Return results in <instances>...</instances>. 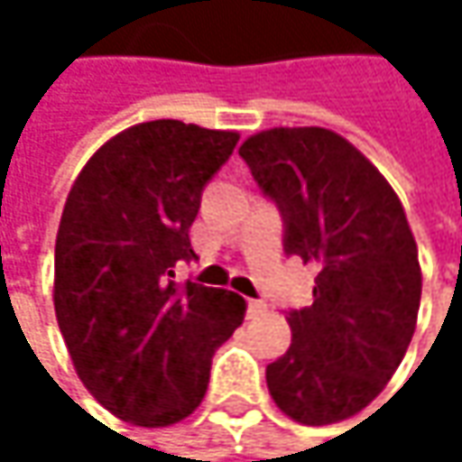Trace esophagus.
<instances>
[{
	"instance_id": "34e87169",
	"label": "esophagus",
	"mask_w": 462,
	"mask_h": 462,
	"mask_svg": "<svg viewBox=\"0 0 462 462\" xmlns=\"http://www.w3.org/2000/svg\"><path fill=\"white\" fill-rule=\"evenodd\" d=\"M245 310H248V316H259V313H264V310H267V305H264L262 300H248Z\"/></svg>"
}]
</instances>
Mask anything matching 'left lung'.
<instances>
[{
	"label": "left lung",
	"mask_w": 462,
	"mask_h": 462,
	"mask_svg": "<svg viewBox=\"0 0 462 462\" xmlns=\"http://www.w3.org/2000/svg\"><path fill=\"white\" fill-rule=\"evenodd\" d=\"M283 219V251L319 267L313 305L289 310L291 347L267 366L281 412L328 425L361 412L399 369L420 308L407 214L380 171L326 128H273L240 146Z\"/></svg>",
	"instance_id": "left-lung-1"
}]
</instances>
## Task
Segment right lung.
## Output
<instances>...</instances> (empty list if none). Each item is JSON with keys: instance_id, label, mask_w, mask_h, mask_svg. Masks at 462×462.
I'll list each match as a JSON object with an SVG mask.
<instances>
[{"instance_id": "obj_1", "label": "right lung", "mask_w": 462, "mask_h": 462, "mask_svg": "<svg viewBox=\"0 0 462 462\" xmlns=\"http://www.w3.org/2000/svg\"><path fill=\"white\" fill-rule=\"evenodd\" d=\"M232 131L181 120L109 139L77 176L55 237V319L85 388L112 415L162 428L192 415L211 358L243 323L235 291L173 281Z\"/></svg>"}]
</instances>
